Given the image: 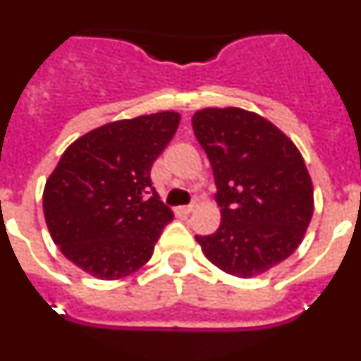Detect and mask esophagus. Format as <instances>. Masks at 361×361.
I'll return each instance as SVG.
<instances>
[{"label":"esophagus","instance_id":"obj_1","mask_svg":"<svg viewBox=\"0 0 361 361\" xmlns=\"http://www.w3.org/2000/svg\"><path fill=\"white\" fill-rule=\"evenodd\" d=\"M195 208H197V202H191V204H188V206H183V208H180V212H183L184 215H190L191 212H195Z\"/></svg>","mask_w":361,"mask_h":361}]
</instances>
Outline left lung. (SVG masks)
<instances>
[{
  "instance_id": "obj_1",
  "label": "left lung",
  "mask_w": 361,
  "mask_h": 361,
  "mask_svg": "<svg viewBox=\"0 0 361 361\" xmlns=\"http://www.w3.org/2000/svg\"><path fill=\"white\" fill-rule=\"evenodd\" d=\"M191 124L212 164L222 215L215 233L195 237L204 255L240 279L283 262L312 216V183L296 146L242 108H206Z\"/></svg>"
}]
</instances>
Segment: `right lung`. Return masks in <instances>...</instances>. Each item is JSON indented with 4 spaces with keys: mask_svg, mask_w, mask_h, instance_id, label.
Wrapping results in <instances>:
<instances>
[{
    "mask_svg": "<svg viewBox=\"0 0 361 361\" xmlns=\"http://www.w3.org/2000/svg\"><path fill=\"white\" fill-rule=\"evenodd\" d=\"M180 123L177 111L116 121L66 148L44 184L52 240L88 275L116 280L145 266L170 208L152 186V164Z\"/></svg>",
    "mask_w": 361,
    "mask_h": 361,
    "instance_id": "right-lung-1",
    "label": "right lung"
}]
</instances>
